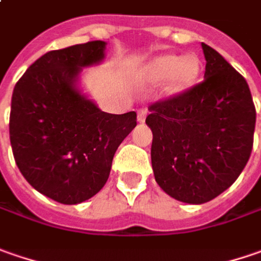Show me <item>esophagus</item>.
<instances>
[{
	"label": "esophagus",
	"instance_id": "1",
	"mask_svg": "<svg viewBox=\"0 0 261 261\" xmlns=\"http://www.w3.org/2000/svg\"><path fill=\"white\" fill-rule=\"evenodd\" d=\"M147 117V108H142L139 109V112H137V119H139V122H143L144 119Z\"/></svg>",
	"mask_w": 261,
	"mask_h": 261
}]
</instances>
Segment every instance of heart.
<instances>
[{
    "label": "heart",
    "instance_id": "b5f03b06",
    "mask_svg": "<svg viewBox=\"0 0 261 261\" xmlns=\"http://www.w3.org/2000/svg\"><path fill=\"white\" fill-rule=\"evenodd\" d=\"M201 71V64L196 55H162L154 58L146 68V77L150 82L165 80L164 90L166 95L175 96L184 93L197 82Z\"/></svg>",
    "mask_w": 261,
    "mask_h": 261
}]
</instances>
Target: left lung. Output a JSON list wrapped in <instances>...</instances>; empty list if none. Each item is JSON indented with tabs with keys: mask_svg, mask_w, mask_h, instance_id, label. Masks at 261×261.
Returning <instances> with one entry per match:
<instances>
[{
	"mask_svg": "<svg viewBox=\"0 0 261 261\" xmlns=\"http://www.w3.org/2000/svg\"><path fill=\"white\" fill-rule=\"evenodd\" d=\"M201 48L204 80L152 103L146 118L156 182L191 204L210 201L235 182L250 159L255 127L245 79L209 45Z\"/></svg>",
	"mask_w": 261,
	"mask_h": 261,
	"instance_id": "obj_1",
	"label": "left lung"
}]
</instances>
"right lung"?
Wrapping results in <instances>:
<instances>
[{"instance_id":"right-lung-1","label":"right lung","mask_w":261,"mask_h":261,"mask_svg":"<svg viewBox=\"0 0 261 261\" xmlns=\"http://www.w3.org/2000/svg\"><path fill=\"white\" fill-rule=\"evenodd\" d=\"M92 40L46 52L16 83L10 142L20 172L40 194L63 204L93 197L108 181L112 159L137 125V114H108L77 89L82 68L105 58Z\"/></svg>"}]
</instances>
